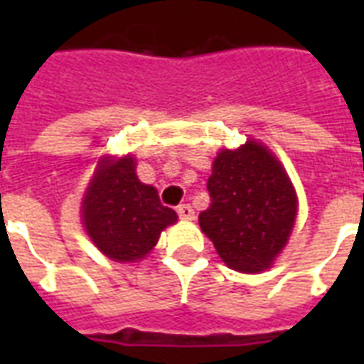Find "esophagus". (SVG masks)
<instances>
[{"instance_id": "1", "label": "esophagus", "mask_w": 364, "mask_h": 364, "mask_svg": "<svg viewBox=\"0 0 364 364\" xmlns=\"http://www.w3.org/2000/svg\"><path fill=\"white\" fill-rule=\"evenodd\" d=\"M177 215H179V219H183V221H193V219H194L193 205L181 204L179 208H177Z\"/></svg>"}]
</instances>
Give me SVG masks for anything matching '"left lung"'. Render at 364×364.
<instances>
[{
  "label": "left lung",
  "mask_w": 364,
  "mask_h": 364,
  "mask_svg": "<svg viewBox=\"0 0 364 364\" xmlns=\"http://www.w3.org/2000/svg\"><path fill=\"white\" fill-rule=\"evenodd\" d=\"M211 204L198 217L228 268L260 272L287 243L296 196L276 156L257 141L221 151L208 179Z\"/></svg>",
  "instance_id": "left-lung-1"
}]
</instances>
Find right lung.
Instances as JSON below:
<instances>
[{
  "label": "right lung",
  "mask_w": 364,
  "mask_h": 364,
  "mask_svg": "<svg viewBox=\"0 0 364 364\" xmlns=\"http://www.w3.org/2000/svg\"><path fill=\"white\" fill-rule=\"evenodd\" d=\"M88 236L109 259L137 260L159 242L160 232L177 221L159 193L136 176L132 156L104 162L82 202Z\"/></svg>",
  "instance_id": "obj_1"
}]
</instances>
